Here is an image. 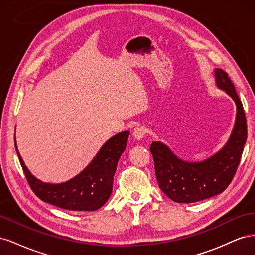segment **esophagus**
Segmentation results:
<instances>
[{"mask_svg": "<svg viewBox=\"0 0 255 255\" xmlns=\"http://www.w3.org/2000/svg\"><path fill=\"white\" fill-rule=\"evenodd\" d=\"M146 130H148V129H146V128H144V127H137L134 129L133 135L135 136L136 139L140 140V139H142V138L144 137V135L146 134Z\"/></svg>", "mask_w": 255, "mask_h": 255, "instance_id": "1", "label": "esophagus"}]
</instances>
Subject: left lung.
Segmentation results:
<instances>
[{"label": "left lung", "instance_id": "left-lung-1", "mask_svg": "<svg viewBox=\"0 0 255 255\" xmlns=\"http://www.w3.org/2000/svg\"><path fill=\"white\" fill-rule=\"evenodd\" d=\"M217 87L225 90L236 104L233 132L226 145L215 155L199 163H189L175 156L164 143L154 141L151 153L159 188L177 203H192L214 197L232 182L247 140V121L243 103L229 75L216 69Z\"/></svg>", "mask_w": 255, "mask_h": 255}]
</instances>
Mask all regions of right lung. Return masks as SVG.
<instances>
[{"mask_svg": "<svg viewBox=\"0 0 255 255\" xmlns=\"http://www.w3.org/2000/svg\"><path fill=\"white\" fill-rule=\"evenodd\" d=\"M129 132H121L107 140L96 157L72 180L61 184L43 183L28 171L14 140L18 157L27 183L42 201L69 211H96L110 199L117 163L128 144Z\"/></svg>", "mask_w": 255, "mask_h": 255, "instance_id": "right-lung-1", "label": "right lung"}]
</instances>
